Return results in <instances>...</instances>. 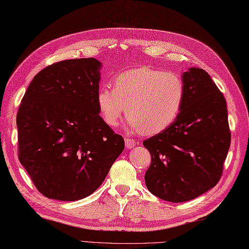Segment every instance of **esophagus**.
<instances>
[{
    "label": "esophagus",
    "instance_id": "obj_1",
    "mask_svg": "<svg viewBox=\"0 0 249 249\" xmlns=\"http://www.w3.org/2000/svg\"><path fill=\"white\" fill-rule=\"evenodd\" d=\"M124 142H125V148L126 149H132L136 144V142H135L134 138H125Z\"/></svg>",
    "mask_w": 249,
    "mask_h": 249
}]
</instances>
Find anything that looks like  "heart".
<instances>
[{"label":"heart","instance_id":"1","mask_svg":"<svg viewBox=\"0 0 249 249\" xmlns=\"http://www.w3.org/2000/svg\"><path fill=\"white\" fill-rule=\"evenodd\" d=\"M112 83L113 89L100 87L96 95L101 117L112 128L119 124L124 106L130 129L144 135L167 130L183 110L186 86L174 71L139 66L120 72Z\"/></svg>","mask_w":249,"mask_h":249}]
</instances>
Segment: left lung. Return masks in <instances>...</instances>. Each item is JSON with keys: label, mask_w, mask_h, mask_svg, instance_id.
<instances>
[{"label": "left lung", "mask_w": 249, "mask_h": 249, "mask_svg": "<svg viewBox=\"0 0 249 249\" xmlns=\"http://www.w3.org/2000/svg\"><path fill=\"white\" fill-rule=\"evenodd\" d=\"M183 79L186 96L179 116L143 142L151 154L145 186L172 203L190 201L219 183L231 141L226 99L208 72L191 68Z\"/></svg>", "instance_id": "8db88e82"}]
</instances>
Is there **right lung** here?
I'll list each match as a JSON object with an SVG mask.
<instances>
[{
	"label": "right lung",
	"instance_id": "right-lung-1",
	"mask_svg": "<svg viewBox=\"0 0 249 249\" xmlns=\"http://www.w3.org/2000/svg\"><path fill=\"white\" fill-rule=\"evenodd\" d=\"M101 63L95 58L46 66L30 82L17 115L18 152L38 191L72 202L104 183L124 137L99 115Z\"/></svg>",
	"mask_w": 249,
	"mask_h": 249
}]
</instances>
